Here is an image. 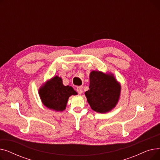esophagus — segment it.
<instances>
[{
	"instance_id": "obj_1",
	"label": "esophagus",
	"mask_w": 160,
	"mask_h": 160,
	"mask_svg": "<svg viewBox=\"0 0 160 160\" xmlns=\"http://www.w3.org/2000/svg\"><path fill=\"white\" fill-rule=\"evenodd\" d=\"M83 87L82 86H78L77 88V91L78 92V93L81 95L83 93V90H82Z\"/></svg>"
}]
</instances>
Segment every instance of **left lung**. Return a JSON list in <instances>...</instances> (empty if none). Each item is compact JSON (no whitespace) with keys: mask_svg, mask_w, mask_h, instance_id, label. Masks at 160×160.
I'll use <instances>...</instances> for the list:
<instances>
[{"mask_svg":"<svg viewBox=\"0 0 160 160\" xmlns=\"http://www.w3.org/2000/svg\"><path fill=\"white\" fill-rule=\"evenodd\" d=\"M89 89L85 93L91 109L98 113L110 112L118 102L121 85L113 74L93 71L89 75Z\"/></svg>","mask_w":160,"mask_h":160,"instance_id":"1","label":"left lung"}]
</instances>
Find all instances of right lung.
Here are the masks:
<instances>
[{
  "mask_svg": "<svg viewBox=\"0 0 160 160\" xmlns=\"http://www.w3.org/2000/svg\"><path fill=\"white\" fill-rule=\"evenodd\" d=\"M39 95L43 104L50 110L63 111L71 95H77L71 86H65L62 79L56 76L48 80L39 89Z\"/></svg>",
  "mask_w": 160,
  "mask_h": 160,
  "instance_id": "add662e5",
  "label": "right lung"
}]
</instances>
